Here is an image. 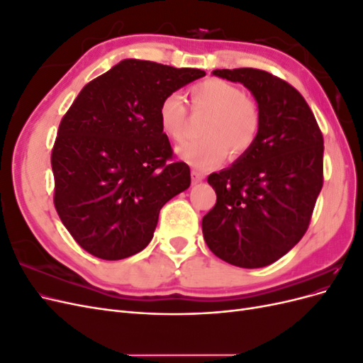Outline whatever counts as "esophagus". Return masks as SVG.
Listing matches in <instances>:
<instances>
[{
  "label": "esophagus",
  "mask_w": 363,
  "mask_h": 363,
  "mask_svg": "<svg viewBox=\"0 0 363 363\" xmlns=\"http://www.w3.org/2000/svg\"><path fill=\"white\" fill-rule=\"evenodd\" d=\"M191 175H192V183H194V184H196V183H200V182L204 180V174L200 172V171H192Z\"/></svg>",
  "instance_id": "34e87169"
}]
</instances>
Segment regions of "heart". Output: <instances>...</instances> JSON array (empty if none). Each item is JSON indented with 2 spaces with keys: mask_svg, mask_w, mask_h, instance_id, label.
Instances as JSON below:
<instances>
[{
  "mask_svg": "<svg viewBox=\"0 0 363 363\" xmlns=\"http://www.w3.org/2000/svg\"><path fill=\"white\" fill-rule=\"evenodd\" d=\"M192 108L207 112L201 135L204 139L191 142L179 150L180 157L191 167L207 171L221 164L228 151L242 156L255 144L260 130L257 104L233 83L207 79L189 89ZM162 133L175 144H182L188 133V108L182 96L169 94L157 108Z\"/></svg>",
  "mask_w": 363,
  "mask_h": 363,
  "instance_id": "b5f03b06",
  "label": "heart"
}]
</instances>
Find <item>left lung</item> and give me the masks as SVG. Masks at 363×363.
<instances>
[{"mask_svg":"<svg viewBox=\"0 0 363 363\" xmlns=\"http://www.w3.org/2000/svg\"><path fill=\"white\" fill-rule=\"evenodd\" d=\"M256 98L260 130L232 167L207 177L216 203L203 218L215 256L239 268L271 265L300 242L323 188L324 139L301 94L262 69H215Z\"/></svg>","mask_w":363,"mask_h":363,"instance_id":"obj_1","label":"left lung"}]
</instances>
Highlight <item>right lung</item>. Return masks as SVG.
Returning a JSON list of instances; mask_svg holds the SVG:
<instances>
[{
    "label": "right lung",
    "instance_id": "1",
    "mask_svg": "<svg viewBox=\"0 0 363 363\" xmlns=\"http://www.w3.org/2000/svg\"><path fill=\"white\" fill-rule=\"evenodd\" d=\"M206 72L125 59L87 83L60 121L51 152L54 206L84 251L119 260L144 250L159 212L191 184L172 160L157 108Z\"/></svg>",
    "mask_w": 363,
    "mask_h": 363
}]
</instances>
